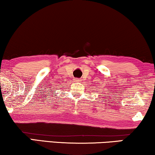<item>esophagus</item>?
Wrapping results in <instances>:
<instances>
[{"label": "esophagus", "instance_id": "1", "mask_svg": "<svg viewBox=\"0 0 155 155\" xmlns=\"http://www.w3.org/2000/svg\"><path fill=\"white\" fill-rule=\"evenodd\" d=\"M75 82H79V81H80V80L79 79V78H75Z\"/></svg>", "mask_w": 155, "mask_h": 155}]
</instances>
